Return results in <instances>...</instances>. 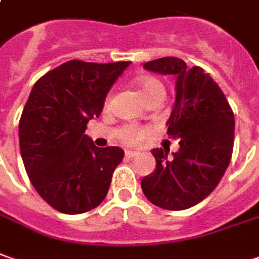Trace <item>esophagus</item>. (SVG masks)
Returning <instances> with one entry per match:
<instances>
[{"label":"esophagus","mask_w":259,"mask_h":259,"mask_svg":"<svg viewBox=\"0 0 259 259\" xmlns=\"http://www.w3.org/2000/svg\"><path fill=\"white\" fill-rule=\"evenodd\" d=\"M124 156H126V159H133V157H136L137 156V152H133V150H126Z\"/></svg>","instance_id":"esophagus-1"}]
</instances>
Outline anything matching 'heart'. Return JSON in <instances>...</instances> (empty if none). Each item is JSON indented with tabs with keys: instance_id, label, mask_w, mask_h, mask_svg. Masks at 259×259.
Listing matches in <instances>:
<instances>
[{
	"instance_id": "b5f03b06",
	"label": "heart",
	"mask_w": 259,
	"mask_h": 259,
	"mask_svg": "<svg viewBox=\"0 0 259 259\" xmlns=\"http://www.w3.org/2000/svg\"><path fill=\"white\" fill-rule=\"evenodd\" d=\"M139 89L143 96V99L153 96V95H161L164 98V86L163 83L154 78H144L139 82ZM146 136V130L136 127V126H123L119 137L123 143L136 144L140 143Z\"/></svg>"
}]
</instances>
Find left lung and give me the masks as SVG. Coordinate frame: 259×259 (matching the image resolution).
I'll return each instance as SVG.
<instances>
[{"label":"left lung","mask_w":259,"mask_h":259,"mask_svg":"<svg viewBox=\"0 0 259 259\" xmlns=\"http://www.w3.org/2000/svg\"><path fill=\"white\" fill-rule=\"evenodd\" d=\"M144 69L176 76V100L167 120V135L180 139L179 152L153 149L156 170L143 177L142 190L160 208L186 210L217 187L230 164L234 147V113L220 86L200 66L189 68L167 56Z\"/></svg>","instance_id":"obj_1"}]
</instances>
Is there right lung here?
Returning a JSON list of instances; mask_svg holds the SVG:
<instances>
[{
    "instance_id": "obj_1",
    "label": "right lung",
    "mask_w": 259,
    "mask_h": 259,
    "mask_svg": "<svg viewBox=\"0 0 259 259\" xmlns=\"http://www.w3.org/2000/svg\"><path fill=\"white\" fill-rule=\"evenodd\" d=\"M130 62L73 59L33 85L19 120V147L33 189L63 214L96 208L123 160L120 147H96L85 135L107 92Z\"/></svg>"
}]
</instances>
